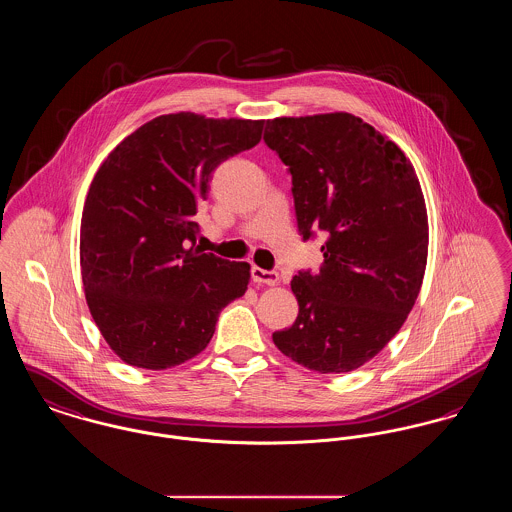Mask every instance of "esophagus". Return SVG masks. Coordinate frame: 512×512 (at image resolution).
I'll return each mask as SVG.
<instances>
[{
  "mask_svg": "<svg viewBox=\"0 0 512 512\" xmlns=\"http://www.w3.org/2000/svg\"><path fill=\"white\" fill-rule=\"evenodd\" d=\"M250 274H252V279H254L256 283L276 285V283L279 281L278 272H272V270H262V268H258V266H254V268L250 270Z\"/></svg>",
  "mask_w": 512,
  "mask_h": 512,
  "instance_id": "obj_1",
  "label": "esophagus"
}]
</instances>
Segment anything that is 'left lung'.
Segmentation results:
<instances>
[{"label":"left lung","instance_id":"1","mask_svg":"<svg viewBox=\"0 0 512 512\" xmlns=\"http://www.w3.org/2000/svg\"><path fill=\"white\" fill-rule=\"evenodd\" d=\"M264 142L291 174L299 234L325 238L321 270L291 281L299 315L272 334L274 344L313 372L358 370L419 297L428 217L415 168L350 113L272 119Z\"/></svg>","mask_w":512,"mask_h":512}]
</instances>
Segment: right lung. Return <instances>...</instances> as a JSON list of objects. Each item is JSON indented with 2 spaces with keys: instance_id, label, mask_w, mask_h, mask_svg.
Masks as SVG:
<instances>
[{
  "instance_id": "1",
  "label": "right lung",
  "mask_w": 512,
  "mask_h": 512,
  "mask_svg": "<svg viewBox=\"0 0 512 512\" xmlns=\"http://www.w3.org/2000/svg\"><path fill=\"white\" fill-rule=\"evenodd\" d=\"M264 121L160 115L105 158L86 197L80 266L93 321L127 364L166 370L207 348L250 266L195 246L215 168L262 139Z\"/></svg>"
}]
</instances>
